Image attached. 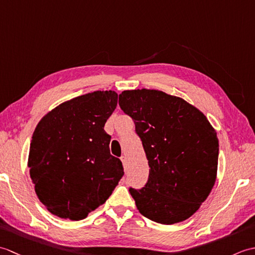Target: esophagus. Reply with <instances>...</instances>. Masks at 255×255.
Here are the masks:
<instances>
[{
    "instance_id": "obj_1",
    "label": "esophagus",
    "mask_w": 255,
    "mask_h": 255,
    "mask_svg": "<svg viewBox=\"0 0 255 255\" xmlns=\"http://www.w3.org/2000/svg\"><path fill=\"white\" fill-rule=\"evenodd\" d=\"M121 160H122V162H123V165H124V167H125V170H126V165H127V158H126V155H122V156H121Z\"/></svg>"
}]
</instances>
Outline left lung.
<instances>
[{
    "mask_svg": "<svg viewBox=\"0 0 255 255\" xmlns=\"http://www.w3.org/2000/svg\"><path fill=\"white\" fill-rule=\"evenodd\" d=\"M119 106L133 119L149 164L141 189L129 188L140 214L162 225L194 215L213 189L217 132L198 108L159 90H128Z\"/></svg>",
    "mask_w": 255,
    "mask_h": 255,
    "instance_id": "obj_1",
    "label": "left lung"
}]
</instances>
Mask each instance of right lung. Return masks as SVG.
<instances>
[{"instance_id": "obj_1", "label": "right lung", "mask_w": 255, "mask_h": 255, "mask_svg": "<svg viewBox=\"0 0 255 255\" xmlns=\"http://www.w3.org/2000/svg\"><path fill=\"white\" fill-rule=\"evenodd\" d=\"M117 99L115 91L74 97L46 114L35 128L30 178L38 198L59 218H86L106 202L124 175L104 130Z\"/></svg>"}]
</instances>
